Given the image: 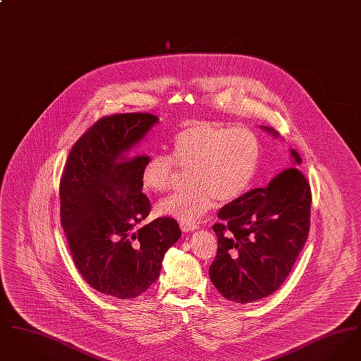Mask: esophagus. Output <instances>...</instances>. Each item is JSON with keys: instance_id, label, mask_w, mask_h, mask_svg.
<instances>
[{"instance_id": "esophagus-1", "label": "esophagus", "mask_w": 361, "mask_h": 361, "mask_svg": "<svg viewBox=\"0 0 361 361\" xmlns=\"http://www.w3.org/2000/svg\"><path fill=\"white\" fill-rule=\"evenodd\" d=\"M197 228H199V226H196V224H181V230L184 233H189V231H193V230H197Z\"/></svg>"}]
</instances>
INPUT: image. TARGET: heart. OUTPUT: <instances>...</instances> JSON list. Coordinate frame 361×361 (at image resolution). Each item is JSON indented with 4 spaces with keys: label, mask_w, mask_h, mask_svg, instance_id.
<instances>
[{
    "label": "heart",
    "mask_w": 361,
    "mask_h": 361,
    "mask_svg": "<svg viewBox=\"0 0 361 361\" xmlns=\"http://www.w3.org/2000/svg\"><path fill=\"white\" fill-rule=\"evenodd\" d=\"M261 161L257 134L246 126L193 121L171 140V157L150 154L140 169L147 193L171 187L174 165L187 169L188 187L158 203L157 212L183 224H199L218 203L237 200L252 185Z\"/></svg>",
    "instance_id": "b5f03b06"
}]
</instances>
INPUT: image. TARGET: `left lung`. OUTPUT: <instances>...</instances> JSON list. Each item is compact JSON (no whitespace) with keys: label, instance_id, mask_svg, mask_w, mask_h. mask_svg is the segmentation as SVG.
Returning <instances> with one entry per match:
<instances>
[{"label":"left lung","instance_id":"1","mask_svg":"<svg viewBox=\"0 0 361 361\" xmlns=\"http://www.w3.org/2000/svg\"><path fill=\"white\" fill-rule=\"evenodd\" d=\"M261 128L279 137L271 127ZM290 153L291 168L218 212L221 222L212 226L218 252L208 274L227 300L246 305L277 291L309 237L311 189L295 168L302 158Z\"/></svg>","mask_w":361,"mask_h":361}]
</instances>
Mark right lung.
<instances>
[{
	"mask_svg": "<svg viewBox=\"0 0 361 361\" xmlns=\"http://www.w3.org/2000/svg\"><path fill=\"white\" fill-rule=\"evenodd\" d=\"M158 121L142 112L102 118L75 142L61 178V222L73 261L90 287L118 299L150 288L181 237L173 218L142 224L152 211L140 185L149 155L128 153Z\"/></svg>",
	"mask_w": 361,
	"mask_h": 361,
	"instance_id": "1",
	"label": "right lung"
}]
</instances>
